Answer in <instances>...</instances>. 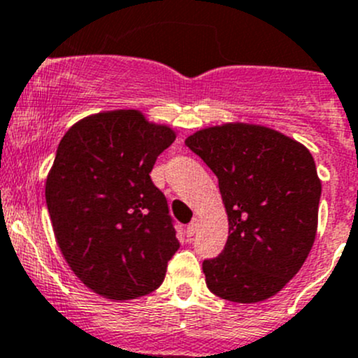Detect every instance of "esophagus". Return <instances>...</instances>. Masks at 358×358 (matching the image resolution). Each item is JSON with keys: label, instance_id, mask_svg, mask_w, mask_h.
Listing matches in <instances>:
<instances>
[{"label": "esophagus", "instance_id": "1", "mask_svg": "<svg viewBox=\"0 0 358 358\" xmlns=\"http://www.w3.org/2000/svg\"><path fill=\"white\" fill-rule=\"evenodd\" d=\"M198 231V219L196 217H193V220H191L189 224H187V234L189 236H194V233Z\"/></svg>", "mask_w": 358, "mask_h": 358}]
</instances>
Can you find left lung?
<instances>
[{
	"mask_svg": "<svg viewBox=\"0 0 358 358\" xmlns=\"http://www.w3.org/2000/svg\"><path fill=\"white\" fill-rule=\"evenodd\" d=\"M186 146L219 179L229 220L222 253L203 260L206 286L236 303L274 296L315 241L320 179L314 157L274 129L245 122L201 129Z\"/></svg>",
	"mask_w": 358,
	"mask_h": 358,
	"instance_id": "1",
	"label": "left lung"
}]
</instances>
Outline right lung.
Wrapping results in <instances>:
<instances>
[{
	"mask_svg": "<svg viewBox=\"0 0 358 358\" xmlns=\"http://www.w3.org/2000/svg\"><path fill=\"white\" fill-rule=\"evenodd\" d=\"M174 139L139 110H112L73 124L58 145L46 179L55 238L73 274L108 300L152 293L179 250L167 200L150 178Z\"/></svg>",
	"mask_w": 358,
	"mask_h": 358,
	"instance_id": "obj_1",
	"label": "right lung"
}]
</instances>
